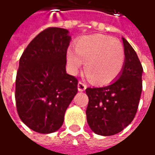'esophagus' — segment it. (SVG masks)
Here are the masks:
<instances>
[{
    "instance_id": "34e87169",
    "label": "esophagus",
    "mask_w": 155,
    "mask_h": 155,
    "mask_svg": "<svg viewBox=\"0 0 155 155\" xmlns=\"http://www.w3.org/2000/svg\"><path fill=\"white\" fill-rule=\"evenodd\" d=\"M78 90H79V91H84V90L87 88V85L84 84V83H83V82L79 81V82H78Z\"/></svg>"
}]
</instances>
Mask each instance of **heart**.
I'll list each match as a JSON object with an SVG mask.
<instances>
[{"label": "heart", "instance_id": "b5f03b06", "mask_svg": "<svg viewBox=\"0 0 155 155\" xmlns=\"http://www.w3.org/2000/svg\"><path fill=\"white\" fill-rule=\"evenodd\" d=\"M123 47L117 40L102 35L85 36L78 40L75 50L68 48L67 62L76 73L83 62L85 71L95 83L109 84L120 74L124 65Z\"/></svg>", "mask_w": 155, "mask_h": 155}]
</instances>
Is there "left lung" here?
<instances>
[{
    "label": "left lung",
    "instance_id": "1",
    "mask_svg": "<svg viewBox=\"0 0 155 155\" xmlns=\"http://www.w3.org/2000/svg\"><path fill=\"white\" fill-rule=\"evenodd\" d=\"M122 42L125 63L119 78L108 86L86 88L88 124L102 136L120 133L133 121L141 97L142 64L131 45L124 38Z\"/></svg>",
    "mask_w": 155,
    "mask_h": 155
}]
</instances>
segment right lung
<instances>
[{"instance_id": "add662e5", "label": "right lung", "mask_w": 155, "mask_h": 155, "mask_svg": "<svg viewBox=\"0 0 155 155\" xmlns=\"http://www.w3.org/2000/svg\"><path fill=\"white\" fill-rule=\"evenodd\" d=\"M68 30L50 27L28 44L19 60L15 100L20 119L39 133L57 131L78 93V78L66 71Z\"/></svg>"}]
</instances>
